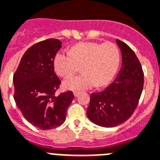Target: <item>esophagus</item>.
Here are the masks:
<instances>
[{"mask_svg":"<svg viewBox=\"0 0 160 160\" xmlns=\"http://www.w3.org/2000/svg\"><path fill=\"white\" fill-rule=\"evenodd\" d=\"M73 95H74L75 97H78L80 95V92H78V91H73Z\"/></svg>","mask_w":160,"mask_h":160,"instance_id":"34e87169","label":"esophagus"}]
</instances>
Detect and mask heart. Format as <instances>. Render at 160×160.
I'll use <instances>...</instances> for the list:
<instances>
[{
	"label": "heart",
	"instance_id": "obj_1",
	"mask_svg": "<svg viewBox=\"0 0 160 160\" xmlns=\"http://www.w3.org/2000/svg\"><path fill=\"white\" fill-rule=\"evenodd\" d=\"M120 61V51L114 43L81 42L71 48L69 52H57L53 65L57 74L66 77L73 73L76 65H82V74L67 78L63 82L65 89L80 91L95 85H108L115 76Z\"/></svg>",
	"mask_w": 160,
	"mask_h": 160
}]
</instances>
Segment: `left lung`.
<instances>
[{
  "instance_id": "obj_1",
  "label": "left lung",
  "mask_w": 160,
  "mask_h": 160,
  "mask_svg": "<svg viewBox=\"0 0 160 160\" xmlns=\"http://www.w3.org/2000/svg\"><path fill=\"white\" fill-rule=\"evenodd\" d=\"M116 42L122 57L121 69L108 87L91 94L87 111L90 121L107 128L121 125L132 116L144 84L142 65L134 52L119 39H116Z\"/></svg>"
}]
</instances>
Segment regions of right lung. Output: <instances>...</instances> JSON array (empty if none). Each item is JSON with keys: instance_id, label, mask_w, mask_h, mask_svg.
Wrapping results in <instances>:
<instances>
[{"instance_id": "add662e5", "label": "right lung", "mask_w": 160, "mask_h": 160, "mask_svg": "<svg viewBox=\"0 0 160 160\" xmlns=\"http://www.w3.org/2000/svg\"><path fill=\"white\" fill-rule=\"evenodd\" d=\"M61 43L59 39H48L31 46L13 78L17 107L28 122L43 130L65 122L67 108L74 98L70 91L55 95L61 82L54 72L53 61Z\"/></svg>"}]
</instances>
